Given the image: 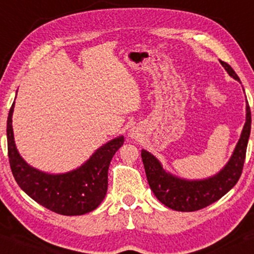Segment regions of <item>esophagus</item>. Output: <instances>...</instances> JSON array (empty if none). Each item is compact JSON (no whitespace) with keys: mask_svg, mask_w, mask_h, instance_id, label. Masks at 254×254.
Masks as SVG:
<instances>
[{"mask_svg":"<svg viewBox=\"0 0 254 254\" xmlns=\"http://www.w3.org/2000/svg\"><path fill=\"white\" fill-rule=\"evenodd\" d=\"M127 136H129L130 138H137V137H138V129H137L136 127H132L131 129H129V131H127Z\"/></svg>","mask_w":254,"mask_h":254,"instance_id":"34e87169","label":"esophagus"}]
</instances>
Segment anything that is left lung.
I'll return each instance as SVG.
<instances>
[{
    "mask_svg": "<svg viewBox=\"0 0 254 254\" xmlns=\"http://www.w3.org/2000/svg\"><path fill=\"white\" fill-rule=\"evenodd\" d=\"M220 63L230 77L240 82V78L229 64L222 61H220ZM250 133L251 111L246 100V122L232 156L222 170L204 179H185L172 174L165 170L161 162L153 154L142 149L141 156L145 176L153 193L162 204L177 211H196L216 202L234 188L241 176Z\"/></svg>",
    "mask_w": 254,
    "mask_h": 254,
    "instance_id": "8db88e82",
    "label": "left lung"
}]
</instances>
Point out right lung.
<instances>
[{
	"instance_id": "1",
	"label": "right lung",
	"mask_w": 254,
	"mask_h": 254,
	"mask_svg": "<svg viewBox=\"0 0 254 254\" xmlns=\"http://www.w3.org/2000/svg\"><path fill=\"white\" fill-rule=\"evenodd\" d=\"M14 101L7 119L8 157L21 190L49 210L76 216L97 209L107 192V173L113 155L124 143L118 136L98 148L86 162L65 173H48L28 165L17 150L13 132Z\"/></svg>"
}]
</instances>
